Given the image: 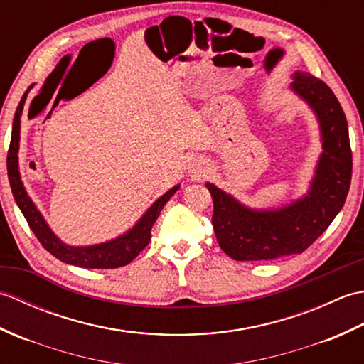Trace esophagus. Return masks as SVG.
<instances>
[{"mask_svg":"<svg viewBox=\"0 0 364 364\" xmlns=\"http://www.w3.org/2000/svg\"><path fill=\"white\" fill-rule=\"evenodd\" d=\"M194 173H197V175H198V173H205V167H202V166H197Z\"/></svg>","mask_w":364,"mask_h":364,"instance_id":"obj_1","label":"esophagus"}]
</instances>
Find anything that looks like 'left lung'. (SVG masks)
Returning a JSON list of instances; mask_svg holds the SVG:
<instances>
[{"instance_id": "obj_1", "label": "left lung", "mask_w": 364, "mask_h": 364, "mask_svg": "<svg viewBox=\"0 0 364 364\" xmlns=\"http://www.w3.org/2000/svg\"><path fill=\"white\" fill-rule=\"evenodd\" d=\"M292 78L291 89L318 115L322 136V154L308 194L278 210L258 211L206 183L215 237L236 261H270L305 252L341 211L350 188L352 150L341 105L316 76L296 72Z\"/></svg>"}]
</instances>
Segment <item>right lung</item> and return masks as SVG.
I'll list each match as a JSON object with an SVG mask.
<instances>
[{"instance_id": "right-lung-1", "label": "right lung", "mask_w": 364, "mask_h": 364, "mask_svg": "<svg viewBox=\"0 0 364 364\" xmlns=\"http://www.w3.org/2000/svg\"><path fill=\"white\" fill-rule=\"evenodd\" d=\"M33 86H29L28 90L23 94L17 111L14 115L12 123V136L9 151H7V176L12 188V194L15 202L21 210L23 215L28 222L29 228L38 239V242L43 245L45 250H48L53 257H56L67 264H73L84 269H115L127 266L128 262L133 261L139 253H141L150 242L151 237V227L156 222L162 208L168 202L175 192L180 189V184L167 191L164 196L159 197L154 202L149 211H146L136 225L127 231L125 235L112 239L103 244L87 245V247H72L64 244L60 239L53 233L48 223L45 222L43 215L37 210L33 200L29 198L28 192L23 186L20 172H18V146H20V117L25 106L28 92Z\"/></svg>"}]
</instances>
